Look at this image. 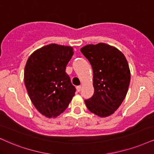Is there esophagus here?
<instances>
[{"label":"esophagus","instance_id":"esophagus-1","mask_svg":"<svg viewBox=\"0 0 154 154\" xmlns=\"http://www.w3.org/2000/svg\"><path fill=\"white\" fill-rule=\"evenodd\" d=\"M82 89V87L81 86H77V91H80Z\"/></svg>","mask_w":154,"mask_h":154}]
</instances>
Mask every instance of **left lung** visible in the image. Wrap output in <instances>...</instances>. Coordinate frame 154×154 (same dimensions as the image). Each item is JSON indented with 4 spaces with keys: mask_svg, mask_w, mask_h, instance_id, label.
Masks as SVG:
<instances>
[{
    "mask_svg": "<svg viewBox=\"0 0 154 154\" xmlns=\"http://www.w3.org/2000/svg\"><path fill=\"white\" fill-rule=\"evenodd\" d=\"M80 51L93 70V96L85 102L88 109L105 117L122 104L129 88L131 74L125 56L117 48L105 43L87 45Z\"/></svg>",
    "mask_w": 154,
    "mask_h": 154,
    "instance_id": "obj_1",
    "label": "left lung"
}]
</instances>
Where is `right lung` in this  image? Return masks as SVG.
<instances>
[{
    "label": "right lung",
    "mask_w": 154,
    "mask_h": 154,
    "mask_svg": "<svg viewBox=\"0 0 154 154\" xmlns=\"http://www.w3.org/2000/svg\"><path fill=\"white\" fill-rule=\"evenodd\" d=\"M72 55V47L50 44L35 50L27 60L25 87L35 107L46 117L59 116L75 95L76 89L65 72Z\"/></svg>",
    "instance_id": "right-lung-1"
}]
</instances>
